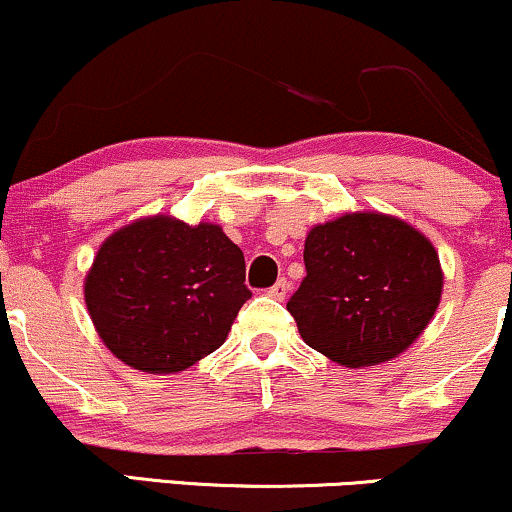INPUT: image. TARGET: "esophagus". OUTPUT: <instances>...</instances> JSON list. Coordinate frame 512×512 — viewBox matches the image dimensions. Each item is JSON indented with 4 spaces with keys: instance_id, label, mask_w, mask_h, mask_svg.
Segmentation results:
<instances>
[{
    "instance_id": "esophagus-1",
    "label": "esophagus",
    "mask_w": 512,
    "mask_h": 512,
    "mask_svg": "<svg viewBox=\"0 0 512 512\" xmlns=\"http://www.w3.org/2000/svg\"><path fill=\"white\" fill-rule=\"evenodd\" d=\"M287 292H289V280H287V277H280V280H277L275 282V285L273 287H270V296H273V299H285V296H287Z\"/></svg>"
}]
</instances>
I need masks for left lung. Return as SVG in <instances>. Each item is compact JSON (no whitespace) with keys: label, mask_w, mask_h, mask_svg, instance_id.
Masks as SVG:
<instances>
[{"label":"left lung","mask_w":512,"mask_h":512,"mask_svg":"<svg viewBox=\"0 0 512 512\" xmlns=\"http://www.w3.org/2000/svg\"><path fill=\"white\" fill-rule=\"evenodd\" d=\"M304 263L287 311L311 349L346 368L406 351L432 320L444 285L430 239L382 213L315 225Z\"/></svg>","instance_id":"8db88e82"}]
</instances>
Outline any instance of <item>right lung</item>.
<instances>
[{
  "instance_id": "1",
  "label": "right lung",
  "mask_w": 512,
  "mask_h": 512,
  "mask_svg": "<svg viewBox=\"0 0 512 512\" xmlns=\"http://www.w3.org/2000/svg\"><path fill=\"white\" fill-rule=\"evenodd\" d=\"M244 254L218 225L156 216L111 235L85 280L87 311L116 358L180 372L225 342L251 292Z\"/></svg>"
}]
</instances>
